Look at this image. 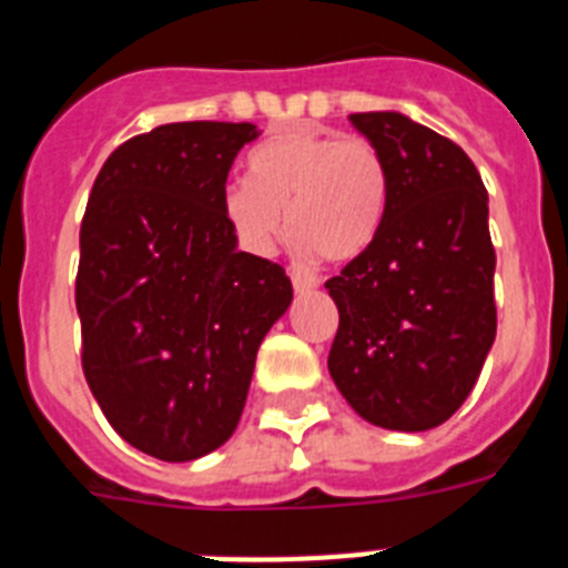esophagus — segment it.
<instances>
[{
  "instance_id": "esophagus-1",
  "label": "esophagus",
  "mask_w": 568,
  "mask_h": 568,
  "mask_svg": "<svg viewBox=\"0 0 568 568\" xmlns=\"http://www.w3.org/2000/svg\"><path fill=\"white\" fill-rule=\"evenodd\" d=\"M290 278H293L295 293H307V290L318 287V278H315V275L310 273V270H304V267L290 270Z\"/></svg>"
}]
</instances>
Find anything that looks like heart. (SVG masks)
Wrapping results in <instances>:
<instances>
[{
	"instance_id": "1",
	"label": "heart",
	"mask_w": 568,
	"mask_h": 568,
	"mask_svg": "<svg viewBox=\"0 0 568 568\" xmlns=\"http://www.w3.org/2000/svg\"><path fill=\"white\" fill-rule=\"evenodd\" d=\"M250 179H233L222 213L247 253L270 255L287 230L304 258L349 261L378 235L389 202V170L364 135L338 139L301 128L250 153Z\"/></svg>"
}]
</instances>
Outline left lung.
Wrapping results in <instances>:
<instances>
[{
	"label": "left lung",
	"instance_id": "1",
	"mask_svg": "<svg viewBox=\"0 0 568 568\" xmlns=\"http://www.w3.org/2000/svg\"><path fill=\"white\" fill-rule=\"evenodd\" d=\"M349 122L384 155L389 202L373 244L327 281L329 375L364 420L424 433L469 398L498 329L489 195L458 144L404 113Z\"/></svg>",
	"mask_w": 568,
	"mask_h": 568
}]
</instances>
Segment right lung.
<instances>
[{
	"instance_id": "1",
	"label": "right lung",
	"mask_w": 568,
	"mask_h": 568,
	"mask_svg": "<svg viewBox=\"0 0 568 568\" xmlns=\"http://www.w3.org/2000/svg\"><path fill=\"white\" fill-rule=\"evenodd\" d=\"M250 122H175L133 135L99 170L79 233L82 369L130 446L170 464L239 426L255 353L287 313L281 264L241 253L222 213Z\"/></svg>"
}]
</instances>
